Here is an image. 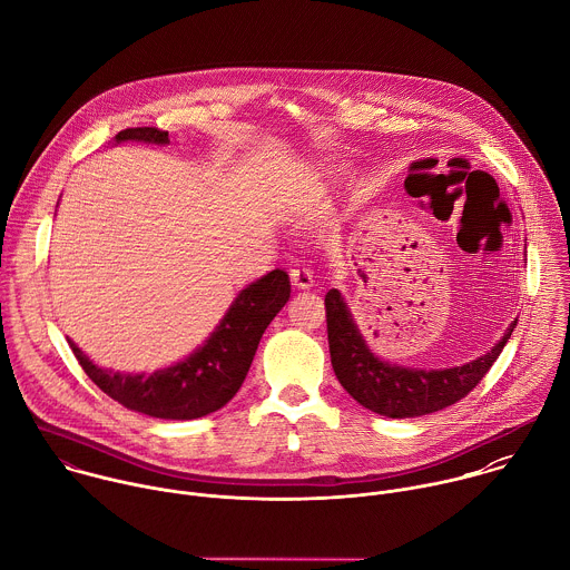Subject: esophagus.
<instances>
[{"label":"esophagus","mask_w":570,"mask_h":570,"mask_svg":"<svg viewBox=\"0 0 570 570\" xmlns=\"http://www.w3.org/2000/svg\"><path fill=\"white\" fill-rule=\"evenodd\" d=\"M291 282H293V286H297V288H311V286H313V273H311V268H306L304 264H295V266L291 268Z\"/></svg>","instance_id":"1"}]
</instances>
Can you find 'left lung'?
I'll use <instances>...</instances> for the list:
<instances>
[{
  "mask_svg": "<svg viewBox=\"0 0 570 570\" xmlns=\"http://www.w3.org/2000/svg\"><path fill=\"white\" fill-rule=\"evenodd\" d=\"M324 306L331 364L340 384L364 409L393 420L429 415L466 397L491 371L518 324L513 322L504 337L487 355L464 366L420 371L386 364L375 357L362 340L340 291L331 288Z\"/></svg>",
  "mask_w": 570,
  "mask_h": 570,
  "instance_id": "8db88e82",
  "label": "left lung"
}]
</instances>
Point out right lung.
I'll use <instances>...</instances> for the list:
<instances>
[{"mask_svg":"<svg viewBox=\"0 0 570 570\" xmlns=\"http://www.w3.org/2000/svg\"><path fill=\"white\" fill-rule=\"evenodd\" d=\"M126 139L168 144V130L141 126L115 135L117 144ZM288 297V273L282 268L271 271L235 297L233 306L202 348L188 360L150 375L104 371L70 340L68 344L83 373L121 406L159 420H195L215 413L235 397L246 380L266 326L284 308Z\"/></svg>","mask_w":570,"mask_h":570,"instance_id":"obj_1","label":"right lung"}]
</instances>
